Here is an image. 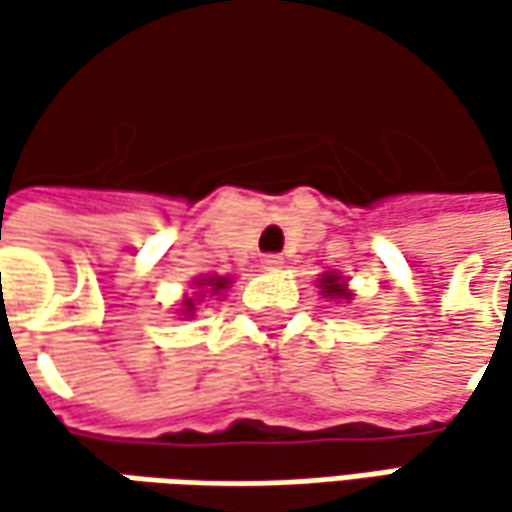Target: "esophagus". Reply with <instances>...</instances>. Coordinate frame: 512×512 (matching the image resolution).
Returning <instances> with one entry per match:
<instances>
[{
	"instance_id": "34e87169",
	"label": "esophagus",
	"mask_w": 512,
	"mask_h": 512,
	"mask_svg": "<svg viewBox=\"0 0 512 512\" xmlns=\"http://www.w3.org/2000/svg\"><path fill=\"white\" fill-rule=\"evenodd\" d=\"M282 265H285V259H282L279 253H267V256H262V267H265V270H279Z\"/></svg>"
}]
</instances>
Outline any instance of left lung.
<instances>
[{
	"mask_svg": "<svg viewBox=\"0 0 512 512\" xmlns=\"http://www.w3.org/2000/svg\"><path fill=\"white\" fill-rule=\"evenodd\" d=\"M319 287H322V296H327V299H350V296H353V293L347 290L344 276H339V273H322Z\"/></svg>",
	"mask_w": 512,
	"mask_h": 512,
	"instance_id": "obj_1",
	"label": "left lung"
}]
</instances>
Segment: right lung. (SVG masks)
Returning <instances> with one entry per match:
<instances>
[{
	"label": "right lung",
	"mask_w": 512,
	"mask_h": 512,
	"mask_svg": "<svg viewBox=\"0 0 512 512\" xmlns=\"http://www.w3.org/2000/svg\"><path fill=\"white\" fill-rule=\"evenodd\" d=\"M193 285L199 287V293H196V296H202V290H205V293H210V296H216L219 290H225V287L230 285V279H225V276H199ZM199 302H202V299H190V296H187L185 302H182V316H185V319H193V316H196V305H199Z\"/></svg>",
	"instance_id": "obj_1"
}]
</instances>
